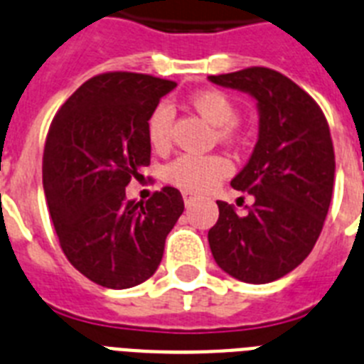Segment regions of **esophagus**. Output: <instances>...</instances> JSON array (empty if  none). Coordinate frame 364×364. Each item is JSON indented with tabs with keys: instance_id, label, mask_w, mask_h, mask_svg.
Here are the masks:
<instances>
[{
	"instance_id": "34e87169",
	"label": "esophagus",
	"mask_w": 364,
	"mask_h": 364,
	"mask_svg": "<svg viewBox=\"0 0 364 364\" xmlns=\"http://www.w3.org/2000/svg\"><path fill=\"white\" fill-rule=\"evenodd\" d=\"M183 200H185V205H191L196 201V194H192V192H183Z\"/></svg>"
}]
</instances>
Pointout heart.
Returning a JSON list of instances; mask_svg holds the SVG:
<instances>
[{"label": "heart", "mask_w": 364, "mask_h": 364, "mask_svg": "<svg viewBox=\"0 0 364 364\" xmlns=\"http://www.w3.org/2000/svg\"><path fill=\"white\" fill-rule=\"evenodd\" d=\"M188 103L196 109L207 122L216 125V136L222 142L239 140V122H237V107L231 97L222 90L207 88L192 94ZM172 124L173 111L166 103H161L149 114L146 124V135L149 146L155 151H166L172 146ZM231 172V163L218 154L198 155L185 154L177 157L166 168V179L176 187L188 192H205L218 185Z\"/></svg>", "instance_id": "obj_1"}]
</instances>
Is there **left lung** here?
<instances>
[{
    "mask_svg": "<svg viewBox=\"0 0 364 364\" xmlns=\"http://www.w3.org/2000/svg\"><path fill=\"white\" fill-rule=\"evenodd\" d=\"M213 83L252 94L259 107V140L231 181L253 194L248 215L225 201L209 229L216 264L246 283H270L294 270L318 240L335 179V151L318 103L283 73L252 66L209 75Z\"/></svg>",
    "mask_w": 364,
    "mask_h": 364,
    "instance_id": "8db88e82",
    "label": "left lung"
}]
</instances>
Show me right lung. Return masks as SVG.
Segmentation results:
<instances>
[{
    "label": "right lung",
    "mask_w": 364,
    "mask_h": 364,
    "mask_svg": "<svg viewBox=\"0 0 364 364\" xmlns=\"http://www.w3.org/2000/svg\"><path fill=\"white\" fill-rule=\"evenodd\" d=\"M176 87L148 73H100L51 120L42 179L55 231L72 267L107 289H129L154 276L185 209L173 187L148 201L125 198L151 159L149 114Z\"/></svg>",
    "instance_id": "right-lung-1"
}]
</instances>
